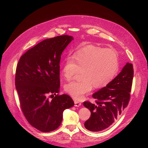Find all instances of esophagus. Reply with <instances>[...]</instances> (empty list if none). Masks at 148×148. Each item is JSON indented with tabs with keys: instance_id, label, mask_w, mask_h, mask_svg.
<instances>
[{
	"instance_id": "1",
	"label": "esophagus",
	"mask_w": 148,
	"mask_h": 148,
	"mask_svg": "<svg viewBox=\"0 0 148 148\" xmlns=\"http://www.w3.org/2000/svg\"><path fill=\"white\" fill-rule=\"evenodd\" d=\"M74 102H75V107H79L80 106H81V104H82V103L79 102L78 101H75Z\"/></svg>"
}]
</instances>
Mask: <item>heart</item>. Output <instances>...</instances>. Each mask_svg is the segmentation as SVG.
Listing matches in <instances>:
<instances>
[{"label": "heart", "mask_w": 148, "mask_h": 148, "mask_svg": "<svg viewBox=\"0 0 148 148\" xmlns=\"http://www.w3.org/2000/svg\"><path fill=\"white\" fill-rule=\"evenodd\" d=\"M78 70H82L79 81L65 85V90L76 100L83 99L92 86L99 89L106 86L119 70L117 53L110 49L88 46L79 50L72 58H67L62 73L67 81L72 79Z\"/></svg>", "instance_id": "heart-1"}]
</instances>
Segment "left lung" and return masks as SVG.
<instances>
[{
	"label": "left lung",
	"mask_w": 148,
	"mask_h": 148,
	"mask_svg": "<svg viewBox=\"0 0 148 148\" xmlns=\"http://www.w3.org/2000/svg\"><path fill=\"white\" fill-rule=\"evenodd\" d=\"M133 78V65L127 63L120 73L106 86L92 95L95 104L86 101L83 105L91 112L84 127L91 132L109 127L128 106Z\"/></svg>",
	"instance_id": "obj_1"
}]
</instances>
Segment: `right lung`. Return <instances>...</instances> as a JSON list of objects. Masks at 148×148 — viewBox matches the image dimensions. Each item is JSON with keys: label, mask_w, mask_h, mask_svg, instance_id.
Wrapping results in <instances>:
<instances>
[{"label": "right lung", "mask_w": 148, "mask_h": 148, "mask_svg": "<svg viewBox=\"0 0 148 148\" xmlns=\"http://www.w3.org/2000/svg\"><path fill=\"white\" fill-rule=\"evenodd\" d=\"M73 39L59 36L38 43L21 57L17 64L15 87L21 109L31 125L42 132L59 127L64 111L74 106L66 95H58L60 89V61L66 47ZM55 95L52 100L49 95Z\"/></svg>", "instance_id": "1"}]
</instances>
